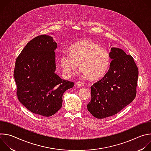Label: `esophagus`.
Masks as SVG:
<instances>
[{"label": "esophagus", "mask_w": 151, "mask_h": 151, "mask_svg": "<svg viewBox=\"0 0 151 151\" xmlns=\"http://www.w3.org/2000/svg\"><path fill=\"white\" fill-rule=\"evenodd\" d=\"M76 85L78 86V87H83V86H84V83L82 82H81V81H78L76 82Z\"/></svg>", "instance_id": "esophagus-1"}]
</instances>
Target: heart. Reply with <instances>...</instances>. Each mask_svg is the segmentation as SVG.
<instances>
[{"mask_svg":"<svg viewBox=\"0 0 151 151\" xmlns=\"http://www.w3.org/2000/svg\"><path fill=\"white\" fill-rule=\"evenodd\" d=\"M110 62L108 51L88 39L74 43L69 48V53L63 52L60 58L63 73L68 78L72 76L79 63L83 76H90L93 79L101 78L108 70Z\"/></svg>","mask_w":151,"mask_h":151,"instance_id":"1","label":"heart"}]
</instances>
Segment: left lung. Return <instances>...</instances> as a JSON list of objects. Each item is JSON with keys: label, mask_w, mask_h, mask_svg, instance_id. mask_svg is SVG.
Masks as SVG:
<instances>
[{"label": "left lung", "mask_w": 151, "mask_h": 151, "mask_svg": "<svg viewBox=\"0 0 151 151\" xmlns=\"http://www.w3.org/2000/svg\"><path fill=\"white\" fill-rule=\"evenodd\" d=\"M109 55V70L91 87V100L87 104L88 111L99 119L118 114L136 95L139 70L133 58L115 47Z\"/></svg>", "instance_id": "left-lung-1"}]
</instances>
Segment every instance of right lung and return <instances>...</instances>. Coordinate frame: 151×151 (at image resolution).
<instances>
[{
  "label": "right lung",
  "instance_id": "1",
  "mask_svg": "<svg viewBox=\"0 0 151 151\" xmlns=\"http://www.w3.org/2000/svg\"><path fill=\"white\" fill-rule=\"evenodd\" d=\"M57 47L52 36H38L28 43L15 62L14 77L19 101L30 112L44 116L60 109L64 93L74 85L55 73Z\"/></svg>",
  "mask_w": 151,
  "mask_h": 151
}]
</instances>
